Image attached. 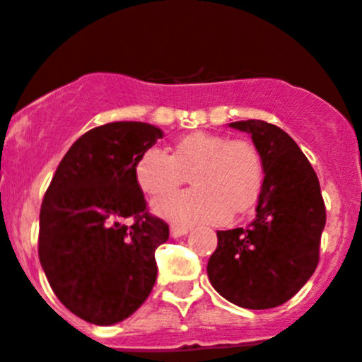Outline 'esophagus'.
<instances>
[{
  "label": "esophagus",
  "mask_w": 362,
  "mask_h": 362,
  "mask_svg": "<svg viewBox=\"0 0 362 362\" xmlns=\"http://www.w3.org/2000/svg\"><path fill=\"white\" fill-rule=\"evenodd\" d=\"M185 233H189V228L187 226H171L170 228V235L173 238L182 237V235H185Z\"/></svg>",
  "instance_id": "obj_1"
}]
</instances>
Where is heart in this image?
Returning a JSON list of instances; mask_svg holds the SVG:
<instances>
[{
    "label": "heart",
    "instance_id": "b5f03b06",
    "mask_svg": "<svg viewBox=\"0 0 362 362\" xmlns=\"http://www.w3.org/2000/svg\"><path fill=\"white\" fill-rule=\"evenodd\" d=\"M189 175L192 189L153 202V212L175 224L223 223L255 205L263 187V159L255 143L214 132H191L170 156L148 148L134 163L138 187L148 196L170 194Z\"/></svg>",
    "mask_w": 362,
    "mask_h": 362
}]
</instances>
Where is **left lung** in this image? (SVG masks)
Segmentation results:
<instances>
[{
  "mask_svg": "<svg viewBox=\"0 0 362 362\" xmlns=\"http://www.w3.org/2000/svg\"><path fill=\"white\" fill-rule=\"evenodd\" d=\"M230 125L251 134L265 178L256 217L245 228L217 231L206 272L230 303L270 310L292 299L317 269L324 198L313 166L283 129L262 120Z\"/></svg>",
  "mask_w": 362,
  "mask_h": 362,
  "instance_id": "obj_1",
  "label": "left lung"
}]
</instances>
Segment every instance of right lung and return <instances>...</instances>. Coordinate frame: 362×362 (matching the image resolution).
<instances>
[{
	"label": "right lung",
	"mask_w": 362,
	"mask_h": 362,
	"mask_svg": "<svg viewBox=\"0 0 362 362\" xmlns=\"http://www.w3.org/2000/svg\"><path fill=\"white\" fill-rule=\"evenodd\" d=\"M163 136L141 122L92 129L70 146L45 191L42 269L59 303L90 324L125 320L156 285V249L170 226L148 212L134 163Z\"/></svg>",
	"instance_id": "add662e5"
}]
</instances>
